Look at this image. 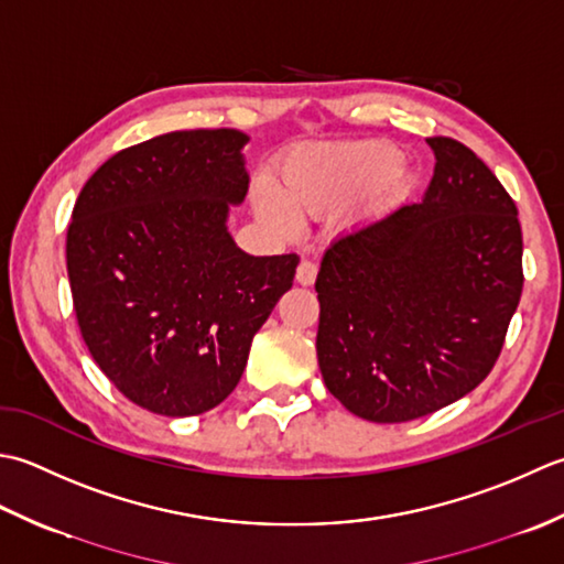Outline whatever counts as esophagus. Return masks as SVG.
<instances>
[{
	"label": "esophagus",
	"instance_id": "obj_1",
	"mask_svg": "<svg viewBox=\"0 0 564 564\" xmlns=\"http://www.w3.org/2000/svg\"><path fill=\"white\" fill-rule=\"evenodd\" d=\"M316 274H318V265H316L314 260H302V262H299V268H296V282L299 284H304V286L314 284Z\"/></svg>",
	"mask_w": 564,
	"mask_h": 564
}]
</instances>
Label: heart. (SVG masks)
<instances>
[{"mask_svg": "<svg viewBox=\"0 0 564 564\" xmlns=\"http://www.w3.org/2000/svg\"><path fill=\"white\" fill-rule=\"evenodd\" d=\"M404 153L387 141H365L346 145H316L286 158L280 170L278 192H256V209L280 231H290L296 212H328L350 204L362 194L397 180Z\"/></svg>", "mask_w": 564, "mask_h": 564, "instance_id": "1", "label": "heart"}]
</instances>
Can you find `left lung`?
Wrapping results in <instances>:
<instances>
[{"instance_id": "1", "label": "left lung", "mask_w": 564, "mask_h": 564, "mask_svg": "<svg viewBox=\"0 0 564 564\" xmlns=\"http://www.w3.org/2000/svg\"><path fill=\"white\" fill-rule=\"evenodd\" d=\"M433 180L333 240L316 278V355L355 416L404 423L485 379L523 292V236L509 192L455 138H429Z\"/></svg>"}]
</instances>
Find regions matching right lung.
Returning <instances> with one entry per match:
<instances>
[{"label":"right lung","mask_w":564,"mask_h":564,"mask_svg":"<svg viewBox=\"0 0 564 564\" xmlns=\"http://www.w3.org/2000/svg\"><path fill=\"white\" fill-rule=\"evenodd\" d=\"M236 129L155 135L79 192L67 278L79 333L119 392L160 416L221 404L252 336L292 290L296 252L256 258L226 228L248 192Z\"/></svg>","instance_id":"1"}]
</instances>
